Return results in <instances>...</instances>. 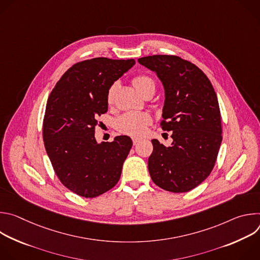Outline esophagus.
<instances>
[{"label": "esophagus", "mask_w": 260, "mask_h": 260, "mask_svg": "<svg viewBox=\"0 0 260 260\" xmlns=\"http://www.w3.org/2000/svg\"><path fill=\"white\" fill-rule=\"evenodd\" d=\"M139 142H140V139H138V138H134V139H133V143H134V145H137Z\"/></svg>", "instance_id": "34e87169"}]
</instances>
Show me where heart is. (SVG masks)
<instances>
[{
    "mask_svg": "<svg viewBox=\"0 0 260 260\" xmlns=\"http://www.w3.org/2000/svg\"><path fill=\"white\" fill-rule=\"evenodd\" d=\"M133 84L136 89L143 95L149 90L155 91V82L148 75H138L133 79ZM118 90V83L114 82L108 89L107 102L109 104L114 101ZM151 116L145 112H127L115 120V127L122 134L132 137H141L145 134L147 126L151 123Z\"/></svg>",
    "mask_w": 260,
    "mask_h": 260,
    "instance_id": "b5f03b06",
    "label": "heart"
}]
</instances>
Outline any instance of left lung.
<instances>
[{
  "instance_id": "obj_1",
  "label": "left lung",
  "mask_w": 260,
  "mask_h": 260,
  "mask_svg": "<svg viewBox=\"0 0 260 260\" xmlns=\"http://www.w3.org/2000/svg\"><path fill=\"white\" fill-rule=\"evenodd\" d=\"M138 61L162 82L166 99L160 125L173 132L170 147L151 141L149 174L167 191L187 192L210 175L222 142L216 92L200 68L179 56L152 55Z\"/></svg>"
}]
</instances>
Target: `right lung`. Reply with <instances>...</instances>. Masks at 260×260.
Returning a JSON list of instances; mask_svg holds the SVG:
<instances>
[{
    "label": "right lung",
    "mask_w": 260,
    "mask_h": 260,
    "mask_svg": "<svg viewBox=\"0 0 260 260\" xmlns=\"http://www.w3.org/2000/svg\"><path fill=\"white\" fill-rule=\"evenodd\" d=\"M135 59L95 57L72 66L52 89L43 120V140L53 170L64 186L83 198L113 188L133 146L127 136L99 144L98 116L108 111L109 87Z\"/></svg>",
    "instance_id": "obj_1"
}]
</instances>
